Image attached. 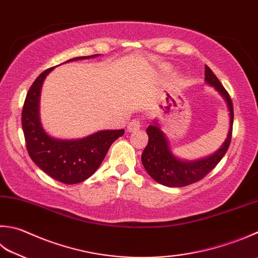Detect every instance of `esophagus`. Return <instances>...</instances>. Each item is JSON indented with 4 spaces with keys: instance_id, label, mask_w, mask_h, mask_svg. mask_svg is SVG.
<instances>
[{
    "instance_id": "34e87169",
    "label": "esophagus",
    "mask_w": 258,
    "mask_h": 258,
    "mask_svg": "<svg viewBox=\"0 0 258 258\" xmlns=\"http://www.w3.org/2000/svg\"><path fill=\"white\" fill-rule=\"evenodd\" d=\"M140 127H142V121H140L139 119H133L129 121L127 129L129 133H133V131L138 130Z\"/></svg>"
}]
</instances>
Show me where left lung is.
Instances as JSON below:
<instances>
[{
    "instance_id": "left-lung-1",
    "label": "left lung",
    "mask_w": 258,
    "mask_h": 258,
    "mask_svg": "<svg viewBox=\"0 0 258 258\" xmlns=\"http://www.w3.org/2000/svg\"><path fill=\"white\" fill-rule=\"evenodd\" d=\"M205 75V81L219 92V94L225 99L228 110H229L230 127L227 139L221 147L211 156L194 160V162H187V160L178 159L172 154L166 136L160 130L157 122L148 125V144L143 152L142 162L150 176L165 186H186L200 181L217 166L229 148L232 136V123H234L232 101L220 81L217 79V76L207 65Z\"/></svg>"
}]
</instances>
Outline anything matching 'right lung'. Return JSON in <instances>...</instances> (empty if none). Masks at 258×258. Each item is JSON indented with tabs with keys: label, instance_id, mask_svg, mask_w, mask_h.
<instances>
[{
	"label": "right lung",
	"instance_id": "obj_1",
	"mask_svg": "<svg viewBox=\"0 0 258 258\" xmlns=\"http://www.w3.org/2000/svg\"><path fill=\"white\" fill-rule=\"evenodd\" d=\"M95 56L98 55L76 57L67 61L87 59ZM53 69L55 67L42 72L29 89L22 109V129L28 154L33 163L56 181L76 184L85 181L95 173L110 146L124 134V130H102L76 140L50 137L43 130L39 118V99L43 80Z\"/></svg>",
	"mask_w": 258,
	"mask_h": 258
}]
</instances>
